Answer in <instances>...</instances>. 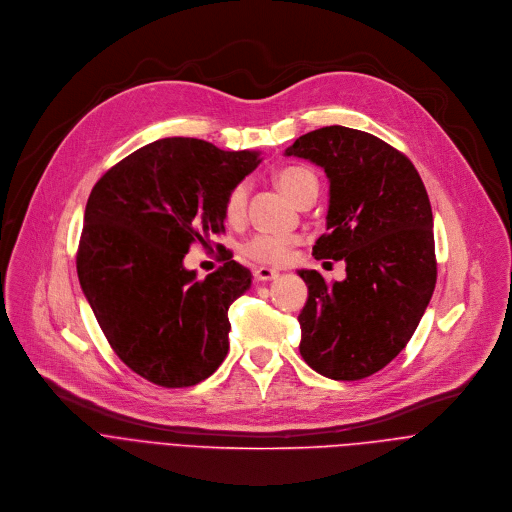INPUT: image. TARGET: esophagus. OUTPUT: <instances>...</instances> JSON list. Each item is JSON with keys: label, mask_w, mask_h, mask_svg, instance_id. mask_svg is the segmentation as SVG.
<instances>
[{"label": "esophagus", "mask_w": 512, "mask_h": 512, "mask_svg": "<svg viewBox=\"0 0 512 512\" xmlns=\"http://www.w3.org/2000/svg\"><path fill=\"white\" fill-rule=\"evenodd\" d=\"M255 277L261 281H269V279H277L279 271L269 269V267H259V269H255Z\"/></svg>", "instance_id": "esophagus-1"}]
</instances>
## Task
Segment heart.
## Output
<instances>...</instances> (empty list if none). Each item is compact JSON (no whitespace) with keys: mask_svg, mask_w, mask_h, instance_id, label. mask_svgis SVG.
Here are the masks:
<instances>
[{"mask_svg":"<svg viewBox=\"0 0 512 512\" xmlns=\"http://www.w3.org/2000/svg\"><path fill=\"white\" fill-rule=\"evenodd\" d=\"M275 184L296 204L304 202L308 196L318 194L316 174L304 166H285L275 172ZM249 200V186L245 182L235 184L225 198V216L229 223L243 221ZM300 243L294 235H255L245 243L243 251L249 259L261 265H283L294 247Z\"/></svg>","mask_w":512,"mask_h":512,"instance_id":"1","label":"heart"}]
</instances>
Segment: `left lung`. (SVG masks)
<instances>
[{
    "label": "left lung",
    "mask_w": 512,
    "mask_h": 512,
    "mask_svg": "<svg viewBox=\"0 0 512 512\" xmlns=\"http://www.w3.org/2000/svg\"><path fill=\"white\" fill-rule=\"evenodd\" d=\"M285 154L312 160L330 178L328 233L312 255L346 263L344 281L300 271L308 283L300 354L328 379H367L407 346L433 294L427 190L405 154L367 131L320 127Z\"/></svg>",
    "instance_id": "8db88e82"
}]
</instances>
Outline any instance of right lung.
I'll return each mask as SVG.
<instances>
[{"instance_id": "obj_1", "label": "right lung", "mask_w": 512, "mask_h": 512, "mask_svg": "<svg viewBox=\"0 0 512 512\" xmlns=\"http://www.w3.org/2000/svg\"><path fill=\"white\" fill-rule=\"evenodd\" d=\"M259 164L192 137L143 145L93 186L77 273L93 314L123 364L158 387L208 379L229 352V306L251 271L223 265L196 279L182 265L194 243L225 233V198Z\"/></svg>"}]
</instances>
